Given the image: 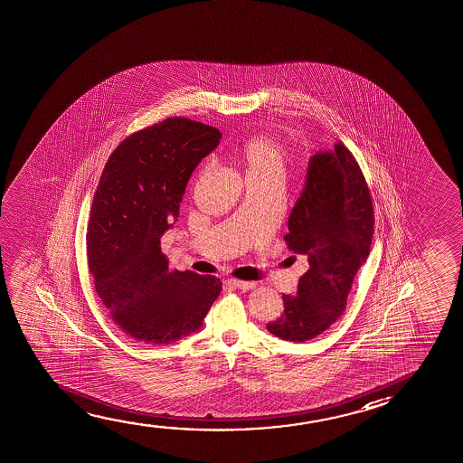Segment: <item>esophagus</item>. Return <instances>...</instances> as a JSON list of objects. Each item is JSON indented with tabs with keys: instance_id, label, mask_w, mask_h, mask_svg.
Segmentation results:
<instances>
[{
	"instance_id": "esophagus-1",
	"label": "esophagus",
	"mask_w": 463,
	"mask_h": 463,
	"mask_svg": "<svg viewBox=\"0 0 463 463\" xmlns=\"http://www.w3.org/2000/svg\"><path fill=\"white\" fill-rule=\"evenodd\" d=\"M229 285L231 287H234L237 289H243V291H249V289H253L256 287L255 282H241V280H235V279H229Z\"/></svg>"
}]
</instances>
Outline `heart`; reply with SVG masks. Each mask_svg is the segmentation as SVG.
Returning a JSON list of instances; mask_svg holds the SVG:
<instances>
[{
    "label": "heart",
    "mask_w": 463,
    "mask_h": 463,
    "mask_svg": "<svg viewBox=\"0 0 463 463\" xmlns=\"http://www.w3.org/2000/svg\"><path fill=\"white\" fill-rule=\"evenodd\" d=\"M235 159L239 161L247 178H275L282 180L287 165V149L274 138L256 135L241 141L234 147Z\"/></svg>",
    "instance_id": "1"
}]
</instances>
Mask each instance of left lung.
Instances as JSON below:
<instances>
[{
    "label": "left lung",
    "mask_w": 463,
    "mask_h": 463,
    "mask_svg": "<svg viewBox=\"0 0 463 463\" xmlns=\"http://www.w3.org/2000/svg\"><path fill=\"white\" fill-rule=\"evenodd\" d=\"M374 208L355 157L335 141L308 161L306 183L288 218L283 239L308 269L296 296L283 295L282 317L269 323L270 335L306 342L342 316L358 269L369 256Z\"/></svg>",
    "instance_id": "left-lung-1"
}]
</instances>
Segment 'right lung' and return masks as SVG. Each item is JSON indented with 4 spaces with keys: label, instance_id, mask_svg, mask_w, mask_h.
<instances>
[{
    "label": "right lung",
    "instance_id": "add662e5",
    "mask_svg": "<svg viewBox=\"0 0 463 463\" xmlns=\"http://www.w3.org/2000/svg\"><path fill=\"white\" fill-rule=\"evenodd\" d=\"M220 140L218 128L170 118L130 135L103 168L89 218V269L103 306L135 341L167 345L197 333L222 291L212 275L170 272L161 251L189 176Z\"/></svg>",
    "mask_w": 463,
    "mask_h": 463
}]
</instances>
